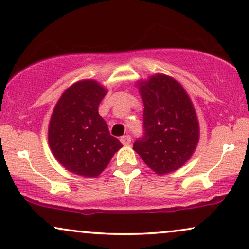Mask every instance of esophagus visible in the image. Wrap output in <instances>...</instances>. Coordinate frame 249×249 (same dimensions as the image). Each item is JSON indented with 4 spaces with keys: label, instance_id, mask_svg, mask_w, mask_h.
Listing matches in <instances>:
<instances>
[{
    "label": "esophagus",
    "instance_id": "esophagus-1",
    "mask_svg": "<svg viewBox=\"0 0 249 249\" xmlns=\"http://www.w3.org/2000/svg\"><path fill=\"white\" fill-rule=\"evenodd\" d=\"M131 141H132L131 135L126 134V135H123V137H121V142L124 145H128V144L131 143Z\"/></svg>",
    "mask_w": 249,
    "mask_h": 249
}]
</instances>
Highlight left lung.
I'll return each instance as SVG.
<instances>
[{"instance_id":"obj_1","label":"left lung","mask_w":249,"mask_h":249,"mask_svg":"<svg viewBox=\"0 0 249 249\" xmlns=\"http://www.w3.org/2000/svg\"><path fill=\"white\" fill-rule=\"evenodd\" d=\"M143 135L133 149L157 174L181 167L196 149L199 126L196 111L180 83L157 74L140 83Z\"/></svg>"}]
</instances>
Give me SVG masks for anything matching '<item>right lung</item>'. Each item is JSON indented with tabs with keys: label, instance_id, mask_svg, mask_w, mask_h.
<instances>
[{
	"label": "right lung",
	"instance_id": "add662e5",
	"mask_svg": "<svg viewBox=\"0 0 249 249\" xmlns=\"http://www.w3.org/2000/svg\"><path fill=\"white\" fill-rule=\"evenodd\" d=\"M106 90L95 81L75 83L55 106L49 125V144L57 160L72 173L98 177L122 147L99 115Z\"/></svg>",
	"mask_w": 249,
	"mask_h": 249
}]
</instances>
